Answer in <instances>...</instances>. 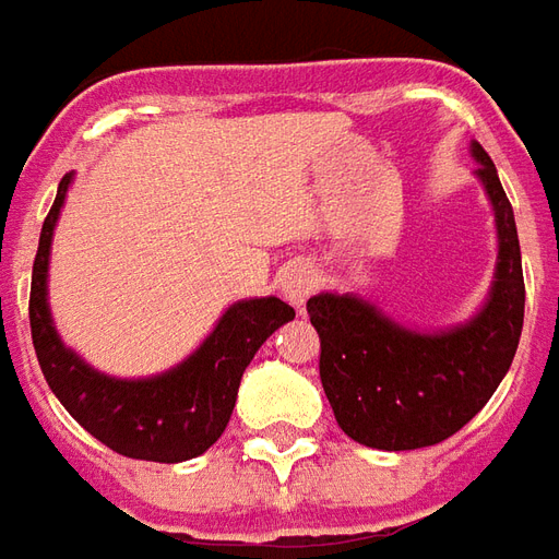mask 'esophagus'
Here are the masks:
<instances>
[{
    "instance_id": "1",
    "label": "esophagus",
    "mask_w": 559,
    "mask_h": 559,
    "mask_svg": "<svg viewBox=\"0 0 559 559\" xmlns=\"http://www.w3.org/2000/svg\"><path fill=\"white\" fill-rule=\"evenodd\" d=\"M317 269L314 266H305V263H299V266H293L287 275H284V281H281V290H284V299L290 305H296V308H302L311 296H314L317 290Z\"/></svg>"
}]
</instances>
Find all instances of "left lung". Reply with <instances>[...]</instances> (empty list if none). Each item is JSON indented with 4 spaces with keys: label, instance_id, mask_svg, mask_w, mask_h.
<instances>
[{
    "label": "left lung",
    "instance_id": "obj_1",
    "mask_svg": "<svg viewBox=\"0 0 559 559\" xmlns=\"http://www.w3.org/2000/svg\"><path fill=\"white\" fill-rule=\"evenodd\" d=\"M497 218L491 299L467 326L419 335L359 296L308 299L320 335V383L341 431L386 452L443 443L488 404L515 359L524 326V272L515 215L491 155L473 143Z\"/></svg>",
    "mask_w": 559,
    "mask_h": 559
}]
</instances>
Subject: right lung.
<instances>
[{
    "mask_svg": "<svg viewBox=\"0 0 559 559\" xmlns=\"http://www.w3.org/2000/svg\"><path fill=\"white\" fill-rule=\"evenodd\" d=\"M71 173L44 218L38 254L32 263L29 326L35 356L47 386L86 431L107 449L138 461L176 464L206 452L218 440L236 407V392L260 344L296 317L275 296L233 305L203 347L173 371L152 380H116L71 353L59 341L47 308V260L59 209L66 203Z\"/></svg>",
    "mask_w": 559,
    "mask_h": 559,
    "instance_id": "1",
    "label": "right lung"
}]
</instances>
